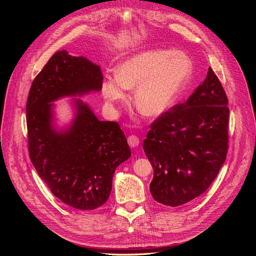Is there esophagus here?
Masks as SVG:
<instances>
[{
    "label": "esophagus",
    "instance_id": "obj_1",
    "mask_svg": "<svg viewBox=\"0 0 256 256\" xmlns=\"http://www.w3.org/2000/svg\"><path fill=\"white\" fill-rule=\"evenodd\" d=\"M128 144L131 147H136L138 144H140V140L136 136H128Z\"/></svg>",
    "mask_w": 256,
    "mask_h": 256
}]
</instances>
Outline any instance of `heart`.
<instances>
[{
  "instance_id": "obj_1",
  "label": "heart",
  "mask_w": 256,
  "mask_h": 256,
  "mask_svg": "<svg viewBox=\"0 0 256 256\" xmlns=\"http://www.w3.org/2000/svg\"><path fill=\"white\" fill-rule=\"evenodd\" d=\"M193 70L191 58L182 51L150 50L122 60L115 69V79L102 83V95L116 110L134 90V104L145 118H157L173 106Z\"/></svg>"
}]
</instances>
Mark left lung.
<instances>
[{"label": "left lung", "instance_id": "1", "mask_svg": "<svg viewBox=\"0 0 256 256\" xmlns=\"http://www.w3.org/2000/svg\"><path fill=\"white\" fill-rule=\"evenodd\" d=\"M228 100L209 67L206 79L184 104L154 120L143 150L154 168V200L180 206L204 193L226 159Z\"/></svg>", "mask_w": 256, "mask_h": 256}]
</instances>
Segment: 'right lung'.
Listing matches in <instances>:
<instances>
[{
  "label": "right lung",
  "mask_w": 256,
  "mask_h": 256,
  "mask_svg": "<svg viewBox=\"0 0 256 256\" xmlns=\"http://www.w3.org/2000/svg\"><path fill=\"white\" fill-rule=\"evenodd\" d=\"M102 80V69L90 60L58 51L34 79L26 102L30 161L53 194L80 210L106 202L130 147L118 124L99 120L81 98L72 99L70 124L58 128L53 102L100 92Z\"/></svg>",
  "instance_id": "1"
}]
</instances>
